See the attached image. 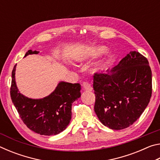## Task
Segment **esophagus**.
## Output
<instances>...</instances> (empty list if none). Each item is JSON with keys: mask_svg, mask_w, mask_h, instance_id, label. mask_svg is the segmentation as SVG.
Segmentation results:
<instances>
[{"mask_svg": "<svg viewBox=\"0 0 160 160\" xmlns=\"http://www.w3.org/2000/svg\"><path fill=\"white\" fill-rule=\"evenodd\" d=\"M82 87H83L84 90H85V91L90 92V91L92 90V88L91 85L88 82H84L83 84H82Z\"/></svg>", "mask_w": 160, "mask_h": 160, "instance_id": "esophagus-1", "label": "esophagus"}]
</instances>
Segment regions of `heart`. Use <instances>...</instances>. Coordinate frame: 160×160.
<instances>
[{"label": "heart", "instance_id": "obj_1", "mask_svg": "<svg viewBox=\"0 0 160 160\" xmlns=\"http://www.w3.org/2000/svg\"><path fill=\"white\" fill-rule=\"evenodd\" d=\"M105 51H106V48L103 47V46H99V47H94L89 51H86L85 53L76 56L75 60L78 62H82L89 60V59L96 58L97 57H98L100 54L104 52ZM107 63V61H101L99 63H97L93 68V71L95 72H101L105 68Z\"/></svg>", "mask_w": 160, "mask_h": 160}]
</instances>
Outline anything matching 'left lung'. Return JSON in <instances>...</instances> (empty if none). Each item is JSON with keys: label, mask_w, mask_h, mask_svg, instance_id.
I'll list each match as a JSON object with an SVG mask.
<instances>
[{"label": "left lung", "mask_w": 160, "mask_h": 160, "mask_svg": "<svg viewBox=\"0 0 160 160\" xmlns=\"http://www.w3.org/2000/svg\"><path fill=\"white\" fill-rule=\"evenodd\" d=\"M94 112L101 123L121 130L138 119L152 95V71L148 59L130 53L107 73L94 75Z\"/></svg>", "instance_id": "obj_1"}]
</instances>
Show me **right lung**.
I'll use <instances>...</instances> for the list:
<instances>
[{
	"label": "right lung",
	"instance_id": "add662e5",
	"mask_svg": "<svg viewBox=\"0 0 160 160\" xmlns=\"http://www.w3.org/2000/svg\"><path fill=\"white\" fill-rule=\"evenodd\" d=\"M39 53L29 50L25 57ZM16 66L12 72L10 97L23 122L32 131L40 135H54L64 131L71 119L72 104L81 96V85L61 81L49 95L41 99L29 98L18 88Z\"/></svg>",
	"mask_w": 160,
	"mask_h": 160
}]
</instances>
